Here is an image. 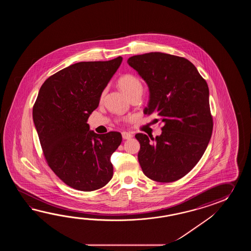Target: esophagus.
<instances>
[{"label":"esophagus","instance_id":"34e87169","mask_svg":"<svg viewBox=\"0 0 251 251\" xmlns=\"http://www.w3.org/2000/svg\"><path fill=\"white\" fill-rule=\"evenodd\" d=\"M132 134L130 133H128V132H123L122 133V137H123L124 140H129V139L132 138Z\"/></svg>","mask_w":251,"mask_h":251}]
</instances>
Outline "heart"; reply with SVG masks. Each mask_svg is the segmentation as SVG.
Listing matches in <instances>:
<instances>
[{"mask_svg":"<svg viewBox=\"0 0 251 251\" xmlns=\"http://www.w3.org/2000/svg\"><path fill=\"white\" fill-rule=\"evenodd\" d=\"M118 85L120 89L126 94L128 98L133 96V94L143 92V84L141 80H139L136 76L133 75H123L118 80ZM103 96V94H102Z\"/></svg>","mask_w":251,"mask_h":251,"instance_id":"heart-1","label":"heart"}]
</instances>
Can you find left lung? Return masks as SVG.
Wrapping results in <instances>:
<instances>
[{"mask_svg": "<svg viewBox=\"0 0 251 251\" xmlns=\"http://www.w3.org/2000/svg\"><path fill=\"white\" fill-rule=\"evenodd\" d=\"M127 63L149 87L144 114L154 113L163 124L155 138L135 134L140 166L154 181H176L197 165L212 136L208 85L196 66L180 56L151 52L131 56Z\"/></svg>", "mask_w": 251, "mask_h": 251, "instance_id": "8db88e82", "label": "left lung"}]
</instances>
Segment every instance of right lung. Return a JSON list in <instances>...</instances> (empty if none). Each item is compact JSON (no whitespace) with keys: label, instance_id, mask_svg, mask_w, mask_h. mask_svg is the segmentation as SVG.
Instances as JSON below:
<instances>
[{"label":"right lung","instance_id":"obj_1","mask_svg":"<svg viewBox=\"0 0 251 251\" xmlns=\"http://www.w3.org/2000/svg\"><path fill=\"white\" fill-rule=\"evenodd\" d=\"M122 60L72 64L46 80L34 104L33 121L48 166L77 190H97L112 178L110 157L122 135L98 134L87 121Z\"/></svg>","mask_w":251,"mask_h":251}]
</instances>
